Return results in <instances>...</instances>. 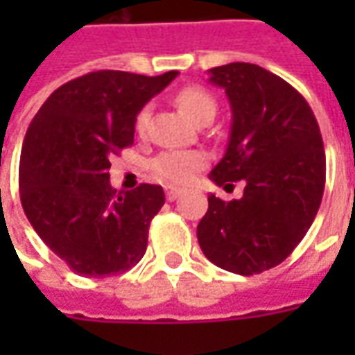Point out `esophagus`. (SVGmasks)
Wrapping results in <instances>:
<instances>
[{
	"label": "esophagus",
	"instance_id": "esophagus-1",
	"mask_svg": "<svg viewBox=\"0 0 355 355\" xmlns=\"http://www.w3.org/2000/svg\"><path fill=\"white\" fill-rule=\"evenodd\" d=\"M180 193H182V190H180V188H173V186H167V188H165V196H167V200L169 201L177 200Z\"/></svg>",
	"mask_w": 355,
	"mask_h": 355
}]
</instances>
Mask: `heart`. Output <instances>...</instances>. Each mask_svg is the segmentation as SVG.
Returning a JSON list of instances; mask_svg holds the SVG:
<instances>
[{
  "instance_id": "obj_1",
  "label": "heart",
  "mask_w": 355,
  "mask_h": 355,
  "mask_svg": "<svg viewBox=\"0 0 355 355\" xmlns=\"http://www.w3.org/2000/svg\"><path fill=\"white\" fill-rule=\"evenodd\" d=\"M177 104L193 123L201 121L203 117L215 116V98L201 87L182 89L177 94ZM146 123L148 108H144L140 110V114L137 116V129L142 131ZM205 163H207V157L198 150H167V152L155 155L150 167L154 171L155 177L167 184H186L196 177L198 171L205 167Z\"/></svg>"
}]
</instances>
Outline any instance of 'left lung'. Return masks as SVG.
<instances>
[{
    "label": "left lung",
    "instance_id": "left-lung-1",
    "mask_svg": "<svg viewBox=\"0 0 355 355\" xmlns=\"http://www.w3.org/2000/svg\"><path fill=\"white\" fill-rule=\"evenodd\" d=\"M209 81L232 108L226 154L209 178L216 186L243 180L245 190L241 200L209 196L198 241L218 268L261 274L293 253L318 215L325 188L320 125L304 96L261 66H216Z\"/></svg>",
    "mask_w": 355,
    "mask_h": 355
}]
</instances>
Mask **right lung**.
Listing matches in <instances>:
<instances>
[{
	"mask_svg": "<svg viewBox=\"0 0 355 355\" xmlns=\"http://www.w3.org/2000/svg\"><path fill=\"white\" fill-rule=\"evenodd\" d=\"M177 76L85 73L51 94L28 127L19 169L22 209L43 243L76 274H121L146 253L163 188L114 190L110 155L131 146L139 112Z\"/></svg>",
	"mask_w": 355,
	"mask_h": 355,
	"instance_id": "right-lung-1",
	"label": "right lung"
}]
</instances>
